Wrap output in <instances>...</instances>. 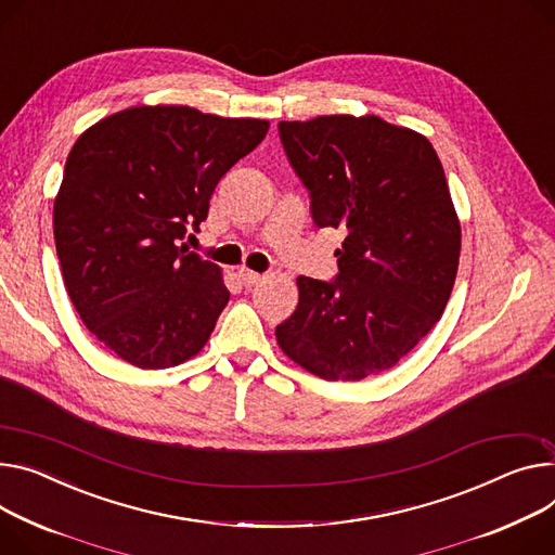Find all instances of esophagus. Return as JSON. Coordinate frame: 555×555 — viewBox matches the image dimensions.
I'll list each match as a JSON object with an SVG mask.
<instances>
[{
	"mask_svg": "<svg viewBox=\"0 0 555 555\" xmlns=\"http://www.w3.org/2000/svg\"><path fill=\"white\" fill-rule=\"evenodd\" d=\"M240 278H242V282H244V286H258L262 280H264V275H260V273H255V271H250V269H240Z\"/></svg>",
	"mask_w": 555,
	"mask_h": 555,
	"instance_id": "esophagus-1",
	"label": "esophagus"
}]
</instances>
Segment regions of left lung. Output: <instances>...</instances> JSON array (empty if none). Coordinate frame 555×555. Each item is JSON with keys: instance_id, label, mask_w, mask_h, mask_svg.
Wrapping results in <instances>:
<instances>
[{"instance_id": "8db88e82", "label": "left lung", "mask_w": 555, "mask_h": 555, "mask_svg": "<svg viewBox=\"0 0 555 555\" xmlns=\"http://www.w3.org/2000/svg\"><path fill=\"white\" fill-rule=\"evenodd\" d=\"M311 193L313 222L345 231L337 278H297L295 313L275 328L295 364L364 379L400 362L442 318L460 262V220L424 135L377 115L280 121Z\"/></svg>"}]
</instances>
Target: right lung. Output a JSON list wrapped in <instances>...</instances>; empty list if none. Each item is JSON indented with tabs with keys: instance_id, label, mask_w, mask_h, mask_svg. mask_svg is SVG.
Wrapping results in <instances>:
<instances>
[{
	"instance_id": "right-lung-1",
	"label": "right lung",
	"mask_w": 555,
	"mask_h": 555,
	"mask_svg": "<svg viewBox=\"0 0 555 555\" xmlns=\"http://www.w3.org/2000/svg\"><path fill=\"white\" fill-rule=\"evenodd\" d=\"M267 119L131 106L73 144L53 206L64 286L81 322L140 369L197 356L229 302L222 269L178 246Z\"/></svg>"
}]
</instances>
